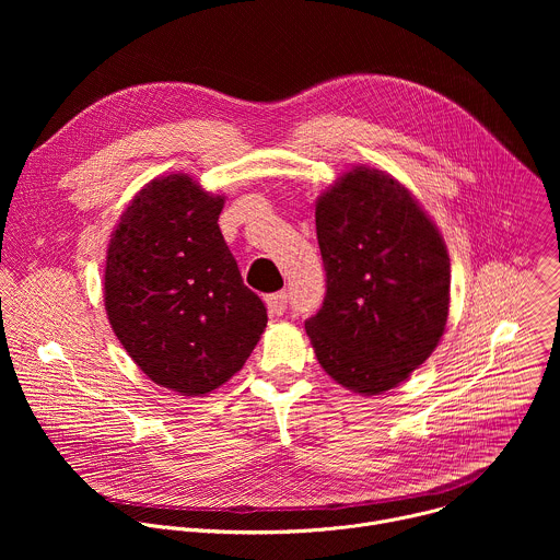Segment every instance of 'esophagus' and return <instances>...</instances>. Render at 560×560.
I'll list each match as a JSON object with an SVG mask.
<instances>
[{
  "label": "esophagus",
  "instance_id": "esophagus-1",
  "mask_svg": "<svg viewBox=\"0 0 560 560\" xmlns=\"http://www.w3.org/2000/svg\"><path fill=\"white\" fill-rule=\"evenodd\" d=\"M266 305L270 316H281L288 310V292H275L266 296Z\"/></svg>",
  "mask_w": 560,
  "mask_h": 560
}]
</instances>
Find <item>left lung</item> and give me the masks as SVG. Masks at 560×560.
Masks as SVG:
<instances>
[{"label":"left lung","mask_w":560,"mask_h":560,"mask_svg":"<svg viewBox=\"0 0 560 560\" xmlns=\"http://www.w3.org/2000/svg\"><path fill=\"white\" fill-rule=\"evenodd\" d=\"M314 217L326 296L305 332L337 383L381 394L408 378L443 337L445 242L404 184L368 166L339 177Z\"/></svg>","instance_id":"obj_1"}]
</instances>
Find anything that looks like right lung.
Here are the masks:
<instances>
[{
  "label": "right lung",
  "instance_id": "right-lung-1",
  "mask_svg": "<svg viewBox=\"0 0 560 560\" xmlns=\"http://www.w3.org/2000/svg\"><path fill=\"white\" fill-rule=\"evenodd\" d=\"M223 201L184 173L152 179L108 244V322L150 381L184 396L242 370L268 324L223 242Z\"/></svg>",
  "mask_w": 560,
  "mask_h": 560
}]
</instances>
